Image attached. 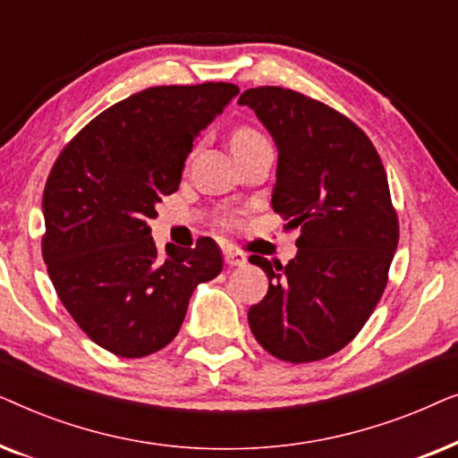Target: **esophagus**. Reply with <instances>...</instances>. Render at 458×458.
Wrapping results in <instances>:
<instances>
[{
	"instance_id": "1",
	"label": "esophagus",
	"mask_w": 458,
	"mask_h": 458,
	"mask_svg": "<svg viewBox=\"0 0 458 458\" xmlns=\"http://www.w3.org/2000/svg\"><path fill=\"white\" fill-rule=\"evenodd\" d=\"M248 262V256L237 250H225V265L227 267H243Z\"/></svg>"
}]
</instances>
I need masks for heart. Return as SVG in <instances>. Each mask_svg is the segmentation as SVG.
<instances>
[{
	"label": "heart",
	"mask_w": 458,
	"mask_h": 458,
	"mask_svg": "<svg viewBox=\"0 0 458 458\" xmlns=\"http://www.w3.org/2000/svg\"><path fill=\"white\" fill-rule=\"evenodd\" d=\"M267 141L265 135L260 133V131H256L252 127H240L231 137V148L237 149V148H248V146H256V143H262ZM231 223V221H227Z\"/></svg>",
	"instance_id": "heart-1"
}]
</instances>
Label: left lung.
<instances>
[{"mask_svg": "<svg viewBox=\"0 0 458 458\" xmlns=\"http://www.w3.org/2000/svg\"><path fill=\"white\" fill-rule=\"evenodd\" d=\"M240 104L277 143L271 202L285 231L300 229L285 267L250 256L268 277L250 329L281 360H323L354 340L387 285L400 231L386 168L365 131L318 99L256 87Z\"/></svg>", "mask_w": 458, "mask_h": 458, "instance_id": "left-lung-1", "label": "left lung"}]
</instances>
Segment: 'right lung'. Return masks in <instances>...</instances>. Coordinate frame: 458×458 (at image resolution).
I'll use <instances>...</instances> for the list:
<instances>
[{
	"instance_id": "add662e5",
	"label": "right lung",
	"mask_w": 458,
	"mask_h": 458,
	"mask_svg": "<svg viewBox=\"0 0 458 458\" xmlns=\"http://www.w3.org/2000/svg\"><path fill=\"white\" fill-rule=\"evenodd\" d=\"M240 89L233 83L160 85L87 123L55 158L43 190V260L58 298L87 337L124 359L173 342L191 292L223 271L210 237L166 248L148 221L179 190L193 137Z\"/></svg>"
}]
</instances>
